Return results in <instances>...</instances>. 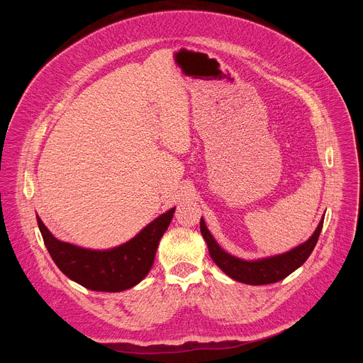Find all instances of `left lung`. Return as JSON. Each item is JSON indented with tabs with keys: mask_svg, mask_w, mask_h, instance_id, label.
<instances>
[{
	"mask_svg": "<svg viewBox=\"0 0 363 363\" xmlns=\"http://www.w3.org/2000/svg\"><path fill=\"white\" fill-rule=\"evenodd\" d=\"M199 227H201V234L206 241V245H208L211 258L225 274L245 284L260 286V284L276 283L286 279L289 274H291L296 269H298L307 260L319 240L320 231L323 228V220L319 223L313 235L301 245L293 248L289 252L270 257V258H263V260H255V262H244L225 252L217 244V241L214 240L208 228H206L202 218H201Z\"/></svg>",
	"mask_w": 363,
	"mask_h": 363,
	"instance_id": "left-lung-1",
	"label": "left lung"
}]
</instances>
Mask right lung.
<instances>
[{"instance_id": "obj_1", "label": "right lung", "mask_w": 363, "mask_h": 363, "mask_svg": "<svg viewBox=\"0 0 363 363\" xmlns=\"http://www.w3.org/2000/svg\"><path fill=\"white\" fill-rule=\"evenodd\" d=\"M175 208L160 216L130 241L106 251L86 250L53 237L37 216L44 244L56 266L73 281L94 291H123L149 273L161 237Z\"/></svg>"}]
</instances>
